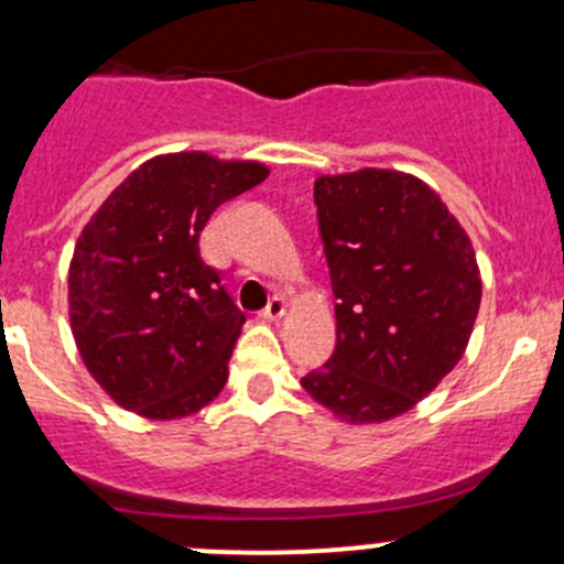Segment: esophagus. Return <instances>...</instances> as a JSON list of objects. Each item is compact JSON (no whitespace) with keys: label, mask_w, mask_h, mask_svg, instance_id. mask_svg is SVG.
Returning <instances> with one entry per match:
<instances>
[{"label":"esophagus","mask_w":564,"mask_h":564,"mask_svg":"<svg viewBox=\"0 0 564 564\" xmlns=\"http://www.w3.org/2000/svg\"><path fill=\"white\" fill-rule=\"evenodd\" d=\"M283 311H286V303H283L281 294H275V297H270V303H267V308L261 311V316H264L267 322H278V318L283 316Z\"/></svg>","instance_id":"1"}]
</instances>
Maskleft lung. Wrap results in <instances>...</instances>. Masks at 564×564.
Segmentation results:
<instances>
[{
	"label": "left lung",
	"mask_w": 564,
	"mask_h": 564,
	"mask_svg": "<svg viewBox=\"0 0 564 564\" xmlns=\"http://www.w3.org/2000/svg\"><path fill=\"white\" fill-rule=\"evenodd\" d=\"M318 237L338 322L335 351L300 379L351 425L409 412L456 368L480 308L469 237L412 174L318 176Z\"/></svg>",
	"instance_id": "1"
}]
</instances>
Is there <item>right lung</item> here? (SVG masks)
I'll return each mask as SVG.
<instances>
[{
  "label": "right lung",
  "mask_w": 564,
  "mask_h": 564,
  "mask_svg": "<svg viewBox=\"0 0 564 564\" xmlns=\"http://www.w3.org/2000/svg\"><path fill=\"white\" fill-rule=\"evenodd\" d=\"M270 174L204 152L135 169L78 237L70 324L84 366L119 406L152 420L187 417L229 379L246 314L202 259L209 215Z\"/></svg>",
  "instance_id": "1"
}]
</instances>
